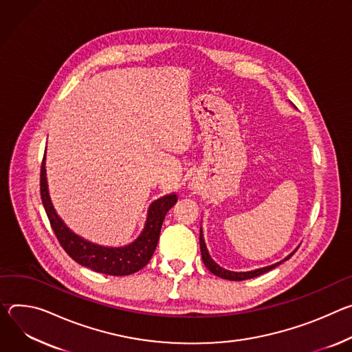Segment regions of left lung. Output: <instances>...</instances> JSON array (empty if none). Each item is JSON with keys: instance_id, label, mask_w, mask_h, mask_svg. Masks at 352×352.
<instances>
[{"instance_id": "left-lung-1", "label": "left lung", "mask_w": 352, "mask_h": 352, "mask_svg": "<svg viewBox=\"0 0 352 352\" xmlns=\"http://www.w3.org/2000/svg\"><path fill=\"white\" fill-rule=\"evenodd\" d=\"M200 250H201V257H203V261L206 264V267L212 272V274H215L217 277H221V278H225V280H230V281H243V280H249V278H254V277H258L261 274H264V272L276 268L277 265H280L283 261L288 260L292 254H289L285 260L277 263V264H272V265H268V267H264V268H258V270H254V271H248V272H235V271H228L222 267H219L208 254V250L206 248V243H204V239H203V233H200Z\"/></svg>"}]
</instances>
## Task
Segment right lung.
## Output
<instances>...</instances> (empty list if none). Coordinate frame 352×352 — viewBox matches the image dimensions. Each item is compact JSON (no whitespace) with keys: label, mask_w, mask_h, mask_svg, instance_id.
<instances>
[{"label":"right lung","mask_w":352,"mask_h":352,"mask_svg":"<svg viewBox=\"0 0 352 352\" xmlns=\"http://www.w3.org/2000/svg\"><path fill=\"white\" fill-rule=\"evenodd\" d=\"M41 197L50 225L67 254L78 264L116 277L134 274L148 264L158 245L165 215L177 201L175 194L153 201L148 210L145 228L135 242L124 248H103L75 235L56 214L47 191L45 158L41 168Z\"/></svg>","instance_id":"1"}]
</instances>
